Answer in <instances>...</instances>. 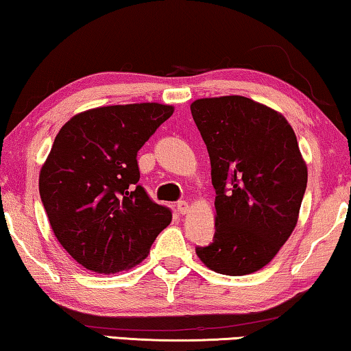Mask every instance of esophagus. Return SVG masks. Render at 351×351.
Wrapping results in <instances>:
<instances>
[{"label": "esophagus", "instance_id": "esophagus-1", "mask_svg": "<svg viewBox=\"0 0 351 351\" xmlns=\"http://www.w3.org/2000/svg\"><path fill=\"white\" fill-rule=\"evenodd\" d=\"M176 209H178V213H180V214H187V213H189V203L184 202V200L178 202Z\"/></svg>", "mask_w": 351, "mask_h": 351}]
</instances>
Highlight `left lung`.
Instances as JSON below:
<instances>
[{
	"label": "left lung",
	"mask_w": 351,
	"mask_h": 351,
	"mask_svg": "<svg viewBox=\"0 0 351 351\" xmlns=\"http://www.w3.org/2000/svg\"><path fill=\"white\" fill-rule=\"evenodd\" d=\"M211 160L216 233L195 252L219 274L255 273L296 227L307 167L289 121L243 96L197 99L191 106Z\"/></svg>",
	"instance_id": "obj_1"
}]
</instances>
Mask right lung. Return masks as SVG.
I'll use <instances>...</instances> for the list:
<instances>
[{
	"label": "right lung",
	"instance_id": "right-lung-1",
	"mask_svg": "<svg viewBox=\"0 0 351 351\" xmlns=\"http://www.w3.org/2000/svg\"><path fill=\"white\" fill-rule=\"evenodd\" d=\"M173 107L156 102L75 114L56 135L39 175L51 230L66 252L99 274L146 258L171 211L138 184L137 153Z\"/></svg>",
	"mask_w": 351,
	"mask_h": 351
}]
</instances>
